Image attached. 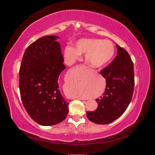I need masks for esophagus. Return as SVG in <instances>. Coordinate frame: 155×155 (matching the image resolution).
<instances>
[{
  "instance_id": "34e87169",
  "label": "esophagus",
  "mask_w": 155,
  "mask_h": 155,
  "mask_svg": "<svg viewBox=\"0 0 155 155\" xmlns=\"http://www.w3.org/2000/svg\"><path fill=\"white\" fill-rule=\"evenodd\" d=\"M78 67H82V66H83V65H81H81H78ZM78 99H80V98H78ZM80 100H81V99H80ZM81 100H82V99H81Z\"/></svg>"
}]
</instances>
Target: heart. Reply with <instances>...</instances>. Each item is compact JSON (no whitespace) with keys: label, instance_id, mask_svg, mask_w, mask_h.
Returning a JSON list of instances; mask_svg holds the SVG:
<instances>
[{"label":"heart","instance_id":"obj_1","mask_svg":"<svg viewBox=\"0 0 155 155\" xmlns=\"http://www.w3.org/2000/svg\"><path fill=\"white\" fill-rule=\"evenodd\" d=\"M81 54H86L85 61L90 66L101 68L111 61L115 54V47L109 40L83 39L77 41L76 48L66 46L64 48V56L70 61L79 59Z\"/></svg>","mask_w":155,"mask_h":155}]
</instances>
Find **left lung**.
Masks as SVG:
<instances>
[{"label":"left lung","mask_w":155,"mask_h":155,"mask_svg":"<svg viewBox=\"0 0 155 155\" xmlns=\"http://www.w3.org/2000/svg\"><path fill=\"white\" fill-rule=\"evenodd\" d=\"M117 55L101 71L106 79V88L103 96L97 98L98 108L87 111L90 121L99 124H107L124 114L132 99L135 85L133 63L126 51L116 45Z\"/></svg>","instance_id":"1"}]
</instances>
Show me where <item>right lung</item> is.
<instances>
[{
    "instance_id": "1",
    "label": "right lung",
    "mask_w": 155,
    "mask_h": 155,
    "mask_svg": "<svg viewBox=\"0 0 155 155\" xmlns=\"http://www.w3.org/2000/svg\"><path fill=\"white\" fill-rule=\"evenodd\" d=\"M58 36H44L27 47L19 71V88L23 105L38 124L51 126L61 122L68 104L59 90L63 64Z\"/></svg>"
}]
</instances>
